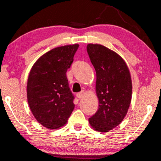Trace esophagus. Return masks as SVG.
Masks as SVG:
<instances>
[{"instance_id":"esophagus-1","label":"esophagus","mask_w":161,"mask_h":161,"mask_svg":"<svg viewBox=\"0 0 161 161\" xmlns=\"http://www.w3.org/2000/svg\"><path fill=\"white\" fill-rule=\"evenodd\" d=\"M84 94H85V92L83 91V92H79V93H77L76 94V96H77V97H78V99H81V98L83 97Z\"/></svg>"}]
</instances>
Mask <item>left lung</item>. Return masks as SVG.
Instances as JSON below:
<instances>
[{
	"label": "left lung",
	"instance_id": "left-lung-1",
	"mask_svg": "<svg viewBox=\"0 0 161 161\" xmlns=\"http://www.w3.org/2000/svg\"><path fill=\"white\" fill-rule=\"evenodd\" d=\"M96 71V93L99 108L89 119L97 131L106 133L118 126L126 116L132 98V80L129 69L116 52L101 45L86 47Z\"/></svg>",
	"mask_w": 161,
	"mask_h": 161
}]
</instances>
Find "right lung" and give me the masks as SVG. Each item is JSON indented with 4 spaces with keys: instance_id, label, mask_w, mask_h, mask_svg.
<instances>
[{
    "instance_id": "obj_1",
    "label": "right lung",
    "mask_w": 161,
    "mask_h": 161,
    "mask_svg": "<svg viewBox=\"0 0 161 161\" xmlns=\"http://www.w3.org/2000/svg\"><path fill=\"white\" fill-rule=\"evenodd\" d=\"M78 44L56 47L42 56L31 69L27 83V99L33 115L48 129L64 126L75 105L67 78Z\"/></svg>"
}]
</instances>
